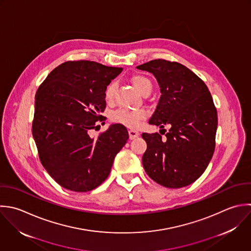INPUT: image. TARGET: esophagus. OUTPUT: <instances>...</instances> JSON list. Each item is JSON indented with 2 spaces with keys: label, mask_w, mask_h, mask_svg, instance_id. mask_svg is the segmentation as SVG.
Wrapping results in <instances>:
<instances>
[{
  "label": "esophagus",
  "mask_w": 251,
  "mask_h": 251,
  "mask_svg": "<svg viewBox=\"0 0 251 251\" xmlns=\"http://www.w3.org/2000/svg\"><path fill=\"white\" fill-rule=\"evenodd\" d=\"M128 133H129V137H130L131 140H133V139H135V138H137V137L140 136V132L137 131V130H132V129H130V130L128 131Z\"/></svg>",
  "instance_id": "34e87169"
}]
</instances>
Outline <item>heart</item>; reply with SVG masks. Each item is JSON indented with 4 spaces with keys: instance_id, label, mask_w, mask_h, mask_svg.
Wrapping results in <instances>:
<instances>
[{
    "instance_id": "b5f03b06",
    "label": "heart",
    "mask_w": 251,
    "mask_h": 251,
    "mask_svg": "<svg viewBox=\"0 0 251 251\" xmlns=\"http://www.w3.org/2000/svg\"><path fill=\"white\" fill-rule=\"evenodd\" d=\"M131 82L133 85L145 96L146 94H150L152 89V83L145 75L135 74L131 77ZM115 82H110L104 90V99L107 102H111L115 98ZM147 117V113L145 110L138 109L132 110L128 108H120L111 114V121L114 123H118L124 125L128 128H137L141 121H143Z\"/></svg>"
}]
</instances>
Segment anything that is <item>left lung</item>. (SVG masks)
Here are the masks:
<instances>
[{
  "label": "left lung",
  "mask_w": 251,
  "mask_h": 251,
  "mask_svg": "<svg viewBox=\"0 0 251 251\" xmlns=\"http://www.w3.org/2000/svg\"><path fill=\"white\" fill-rule=\"evenodd\" d=\"M137 68L152 73L160 86L161 97L149 123L171 127L165 140L158 133L142 134L148 146L142 159L145 171L163 187L189 186L205 171L215 150L218 117L211 94L179 62L158 58Z\"/></svg>",
  "instance_id": "obj_1"
}]
</instances>
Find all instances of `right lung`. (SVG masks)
Listing matches in <instances>:
<instances>
[{
    "label": "right lung",
    "mask_w": 251,
    "mask_h": 251,
    "mask_svg": "<svg viewBox=\"0 0 251 251\" xmlns=\"http://www.w3.org/2000/svg\"><path fill=\"white\" fill-rule=\"evenodd\" d=\"M122 68L91 60H68L55 67L35 96L32 135L40 161L62 188L90 192L110 173L115 155L129 134L113 124L91 136L106 106L105 87Z\"/></svg>",
    "instance_id": "1"
}]
</instances>
